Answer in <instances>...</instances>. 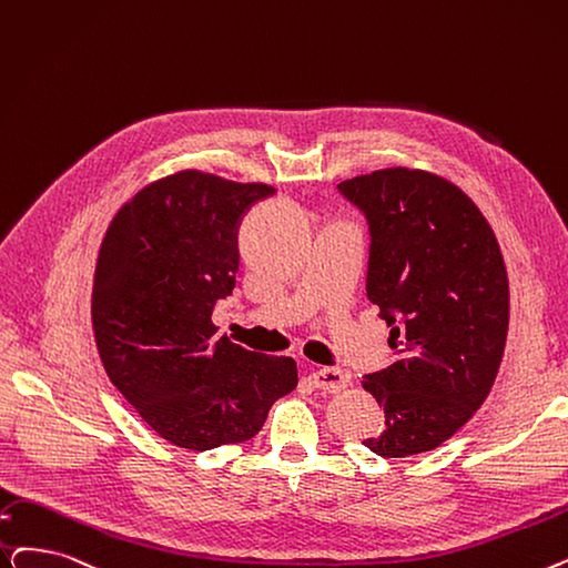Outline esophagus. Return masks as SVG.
Returning <instances> with one entry per match:
<instances>
[{
    "label": "esophagus",
    "instance_id": "34e87169",
    "mask_svg": "<svg viewBox=\"0 0 568 568\" xmlns=\"http://www.w3.org/2000/svg\"><path fill=\"white\" fill-rule=\"evenodd\" d=\"M311 385L317 387V389H325V392H338L343 389L345 385L351 383V376L343 372V368H336V366H323V368H315V372H311L308 376Z\"/></svg>",
    "mask_w": 568,
    "mask_h": 568
}]
</instances>
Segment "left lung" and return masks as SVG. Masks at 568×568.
Wrapping results in <instances>:
<instances>
[{
    "instance_id": "left-lung-1",
    "label": "left lung",
    "mask_w": 568,
    "mask_h": 568,
    "mask_svg": "<svg viewBox=\"0 0 568 568\" xmlns=\"http://www.w3.org/2000/svg\"><path fill=\"white\" fill-rule=\"evenodd\" d=\"M366 220V297L387 320L392 362L362 376L385 410L364 446L381 457L438 448L497 378L508 278L495 232L453 183L385 169L336 185Z\"/></svg>"
}]
</instances>
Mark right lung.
<instances>
[{"label": "right lung", "mask_w": 568, "mask_h": 568, "mask_svg": "<svg viewBox=\"0 0 568 568\" xmlns=\"http://www.w3.org/2000/svg\"><path fill=\"white\" fill-rule=\"evenodd\" d=\"M274 194L183 171L118 211L102 241L92 327L111 383L162 438L211 450L253 438L297 387L292 357L215 336V302L234 290L243 213Z\"/></svg>", "instance_id": "1"}]
</instances>
